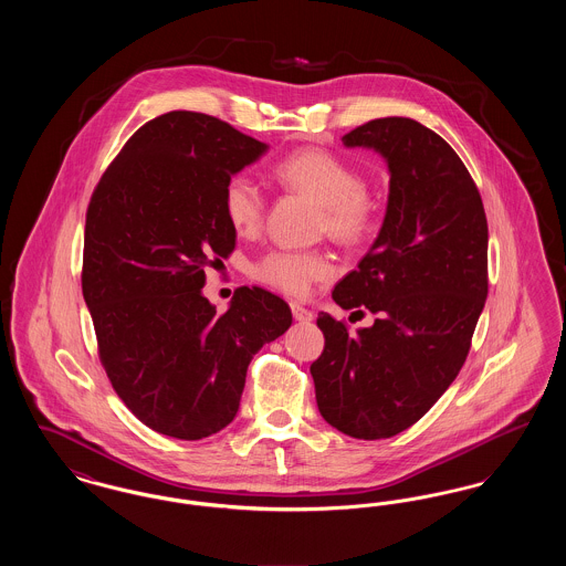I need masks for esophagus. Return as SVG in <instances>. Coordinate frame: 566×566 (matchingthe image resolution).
Segmentation results:
<instances>
[{
  "label": "esophagus",
  "instance_id": "1",
  "mask_svg": "<svg viewBox=\"0 0 566 566\" xmlns=\"http://www.w3.org/2000/svg\"><path fill=\"white\" fill-rule=\"evenodd\" d=\"M291 310H293V318L296 323H312L314 321V314L310 310H305L303 305H298V303H291Z\"/></svg>",
  "mask_w": 566,
  "mask_h": 566
}]
</instances>
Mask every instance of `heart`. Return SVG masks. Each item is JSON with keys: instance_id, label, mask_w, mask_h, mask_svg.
<instances>
[{"instance_id": "1", "label": "heart", "mask_w": 566, "mask_h": 566, "mask_svg": "<svg viewBox=\"0 0 566 566\" xmlns=\"http://www.w3.org/2000/svg\"><path fill=\"white\" fill-rule=\"evenodd\" d=\"M273 178L284 189L303 192L321 203L318 227L342 243L360 242L376 216V201L363 187L350 163L324 148H301L273 165ZM268 199L259 185L235 174L224 182L222 212L238 233H254L265 220ZM333 273L331 256L323 250L273 248L259 256L252 275L286 295H305L314 282Z\"/></svg>"}]
</instances>
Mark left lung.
Returning <instances> with one entry per match:
<instances>
[{
	"mask_svg": "<svg viewBox=\"0 0 566 566\" xmlns=\"http://www.w3.org/2000/svg\"><path fill=\"white\" fill-rule=\"evenodd\" d=\"M344 144L374 148L390 171L379 235L333 291L342 310L377 318L350 333L321 312L310 371L324 420L374 441L416 424L462 369L488 295V222L464 163L418 120L376 118Z\"/></svg>",
	"mask_w": 566,
	"mask_h": 566,
	"instance_id": "8db88e82",
	"label": "left lung"
}]
</instances>
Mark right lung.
Instances as JSON below:
<instances>
[{"instance_id": "obj_1", "label": "right lung", "mask_w": 566, "mask_h": 566, "mask_svg": "<svg viewBox=\"0 0 566 566\" xmlns=\"http://www.w3.org/2000/svg\"><path fill=\"white\" fill-rule=\"evenodd\" d=\"M268 144L201 112H167L135 132L93 190L82 295L112 388L148 429L203 439L238 413L252 356L293 314L259 286L224 314L203 296L206 270L235 248L224 182Z\"/></svg>"}]
</instances>
